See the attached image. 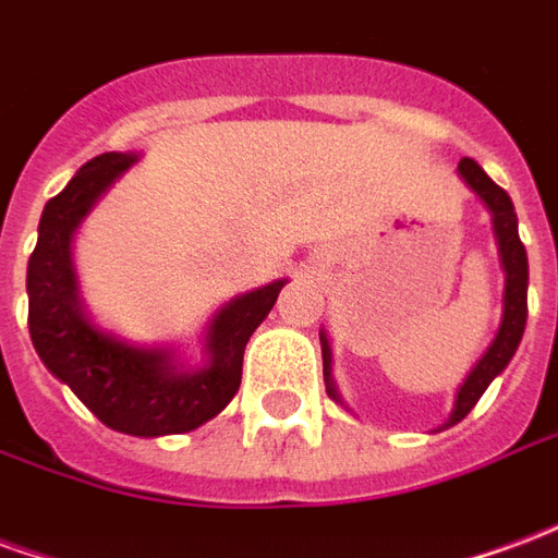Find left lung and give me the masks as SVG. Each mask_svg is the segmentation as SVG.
Returning <instances> with one entry per match:
<instances>
[{
    "label": "left lung",
    "mask_w": 558,
    "mask_h": 558,
    "mask_svg": "<svg viewBox=\"0 0 558 558\" xmlns=\"http://www.w3.org/2000/svg\"><path fill=\"white\" fill-rule=\"evenodd\" d=\"M457 172L463 175V182L475 191V194L484 199V206L490 208L493 215V232H496V242H499V256H502L505 268V311H502V326L493 338L490 350L481 355V362L472 367V374L466 376V383L460 386L454 400V410L448 415V421L442 424L451 427L457 421H463L472 412V407L478 403L481 395L487 391L496 376L502 374L511 355L520 347V338H523V328H526V287H529V259L526 247L517 235V215L511 196L505 194L499 184L493 182L487 172L481 170L478 163L472 158H463L457 163ZM319 340H323V376H326V391L328 398L343 403L338 395V386L331 379V347H328L326 331H319Z\"/></svg>",
    "instance_id": "8db88e82"
}]
</instances>
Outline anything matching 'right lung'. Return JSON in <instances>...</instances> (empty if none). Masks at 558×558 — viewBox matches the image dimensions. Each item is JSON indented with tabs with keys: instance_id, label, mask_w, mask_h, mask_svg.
Listing matches in <instances>:
<instances>
[{
	"instance_id": "add662e5",
	"label": "right lung",
	"mask_w": 558,
	"mask_h": 558,
	"mask_svg": "<svg viewBox=\"0 0 558 558\" xmlns=\"http://www.w3.org/2000/svg\"><path fill=\"white\" fill-rule=\"evenodd\" d=\"M137 155L104 151L44 206L38 244L26 268L29 335L47 371L98 418L128 436H170L215 418L242 386V359L256 326L278 302L275 280L223 304L206 328L203 367H182L167 347H134L107 335L83 311L71 239L80 220Z\"/></svg>"
}]
</instances>
